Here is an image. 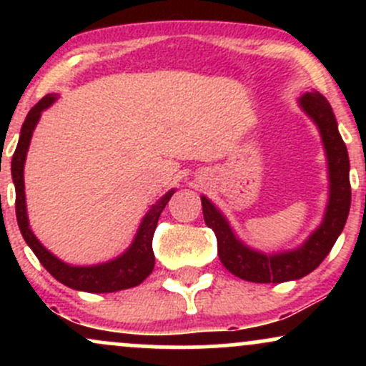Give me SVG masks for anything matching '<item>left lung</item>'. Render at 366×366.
Listing matches in <instances>:
<instances>
[{
  "instance_id": "obj_1",
  "label": "left lung",
  "mask_w": 366,
  "mask_h": 366,
  "mask_svg": "<svg viewBox=\"0 0 366 366\" xmlns=\"http://www.w3.org/2000/svg\"><path fill=\"white\" fill-rule=\"evenodd\" d=\"M301 107L320 129L323 146L329 158L330 199L323 224L300 249L275 256H267L249 249L237 241L220 212L207 197H201L204 224L215 232L220 262L230 274L247 282L280 284L308 275L330 253L347 220L351 207L350 157L337 130L334 112L329 102L317 91L306 92L301 98Z\"/></svg>"
}]
</instances>
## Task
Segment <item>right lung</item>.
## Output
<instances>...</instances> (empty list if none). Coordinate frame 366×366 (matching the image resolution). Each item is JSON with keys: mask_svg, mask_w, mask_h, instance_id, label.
<instances>
[{"mask_svg": "<svg viewBox=\"0 0 366 366\" xmlns=\"http://www.w3.org/2000/svg\"><path fill=\"white\" fill-rule=\"evenodd\" d=\"M53 102L54 96H44L34 108H31L22 125V130H20L19 144H16L14 158H11V177H14L15 184V213L20 232H22L25 242L34 251L41 264L58 282L65 284L66 287L86 292H115L120 291V289L136 287L153 272L154 253L151 244H153L154 230H157L158 218L162 215L163 208L167 207V203H169L175 191L167 192L157 204H153V208L149 209L148 215L142 220L139 232L134 239L132 246L120 258L103 264H96V267H70V264L60 262L56 256H53L37 241L32 230L29 229L24 192V162L29 149V142H31L32 137V130H34L37 120H39L41 112L48 108Z\"/></svg>", "mask_w": 366, "mask_h": 366, "instance_id": "right-lung-1", "label": "right lung"}]
</instances>
